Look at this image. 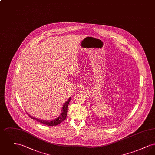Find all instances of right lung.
I'll return each mask as SVG.
<instances>
[{
	"label": "right lung",
	"instance_id": "add662e5",
	"mask_svg": "<svg viewBox=\"0 0 155 155\" xmlns=\"http://www.w3.org/2000/svg\"><path fill=\"white\" fill-rule=\"evenodd\" d=\"M71 99V97H70L66 102L64 104V105L63 106V108H62L61 113L60 115L59 116V117H58L57 118H56V119H54V120H52V121H45V120H40V119H38V118L33 117L30 116L28 113L27 114L32 119L35 120L39 122L40 123H42V124H45V125H48V126H54V125H58L59 124H60L61 122H63L66 118L67 107H68V105L69 104V102H70Z\"/></svg>",
	"mask_w": 155,
	"mask_h": 155
}]
</instances>
